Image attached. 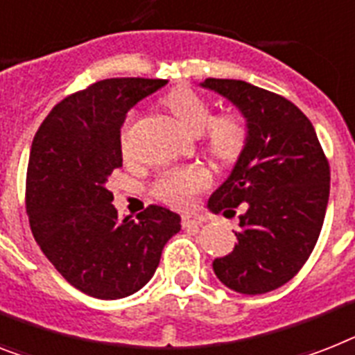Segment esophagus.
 <instances>
[{
    "label": "esophagus",
    "mask_w": 355,
    "mask_h": 355,
    "mask_svg": "<svg viewBox=\"0 0 355 355\" xmlns=\"http://www.w3.org/2000/svg\"><path fill=\"white\" fill-rule=\"evenodd\" d=\"M206 223V218L202 215H197V213H186L182 215V226L189 227V226H200V224Z\"/></svg>",
    "instance_id": "1"
}]
</instances>
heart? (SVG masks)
<instances>
[{"label": "heart", "mask_w": 355, "mask_h": 355, "mask_svg": "<svg viewBox=\"0 0 355 355\" xmlns=\"http://www.w3.org/2000/svg\"><path fill=\"white\" fill-rule=\"evenodd\" d=\"M168 107L189 135H202L207 153L224 164L235 162L244 153L250 140V128L244 116L237 112H220L213 116L211 103L189 87L173 89L164 98ZM135 114H129L122 129V151L129 153V129ZM211 177L200 166H186L162 171L151 184V193L158 200L173 207H187L198 193L207 189Z\"/></svg>", "instance_id": "b5f03b06"}]
</instances>
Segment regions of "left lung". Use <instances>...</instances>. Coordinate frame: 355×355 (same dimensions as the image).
<instances>
[{"label":"left lung","mask_w":355,"mask_h":355,"mask_svg":"<svg viewBox=\"0 0 355 355\" xmlns=\"http://www.w3.org/2000/svg\"><path fill=\"white\" fill-rule=\"evenodd\" d=\"M202 87L226 96L246 118L250 140L207 207L239 215V243L215 259L218 281L259 295L286 284L304 266L321 233L330 166L306 114L281 94L243 80L207 78Z\"/></svg>","instance_id":"obj_1"}]
</instances>
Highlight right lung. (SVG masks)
Instances as JSON below:
<instances>
[{
  "label": "right lung",
  "instance_id": "1",
  "mask_svg": "<svg viewBox=\"0 0 355 355\" xmlns=\"http://www.w3.org/2000/svg\"><path fill=\"white\" fill-rule=\"evenodd\" d=\"M166 80L109 78L63 98L33 140L25 207L45 257L80 292L122 299L146 286L180 217L148 206L120 218L107 180L122 168L120 129L129 109Z\"/></svg>",
  "mask_w": 355,
  "mask_h": 355
}]
</instances>
